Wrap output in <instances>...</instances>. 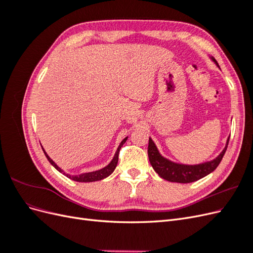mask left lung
<instances>
[{"instance_id": "obj_1", "label": "left lung", "mask_w": 253, "mask_h": 253, "mask_svg": "<svg viewBox=\"0 0 253 253\" xmlns=\"http://www.w3.org/2000/svg\"><path fill=\"white\" fill-rule=\"evenodd\" d=\"M210 59L216 64L217 67H219L215 59L213 57H210ZM228 142L229 138L227 139L225 148L219 153V155L210 160V162H206L198 165H183L171 162L170 159H168L160 154L156 144L152 140V138H149L148 155L153 169L155 170V172L160 177L172 182L188 183L201 179L216 169L225 155Z\"/></svg>"}]
</instances>
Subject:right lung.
Listing matches in <instances>:
<instances>
[{
    "instance_id": "add662e5",
    "label": "right lung",
    "mask_w": 253,
    "mask_h": 253,
    "mask_svg": "<svg viewBox=\"0 0 253 253\" xmlns=\"http://www.w3.org/2000/svg\"><path fill=\"white\" fill-rule=\"evenodd\" d=\"M126 139H127V137H126V138L120 142L119 147L117 148L116 153H115V155H114L113 159L111 160V163H110L108 166H105L104 168H102V169H100V170L93 171V172H87V173H82V174H79V175H71V174L65 173V172H64L62 169H61L60 167H58L57 164H56L55 162H53V160L47 155V153L45 152V150H44L43 148H42V149H43V152H44L45 156H46V158L48 159V162L50 163V165H51L53 168H55V169H57L60 173H62L63 175L66 176V177L71 178V179H73V180H75V181H79V182H90V181L101 180V179H103V178H105V177H108V176H110V175L114 172L115 168L117 167L119 151H120L122 145H124V143L126 141Z\"/></svg>"
}]
</instances>
